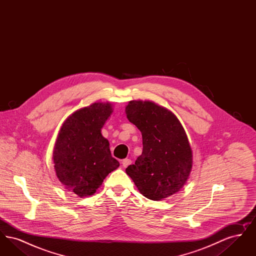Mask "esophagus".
<instances>
[{
    "mask_svg": "<svg viewBox=\"0 0 256 256\" xmlns=\"http://www.w3.org/2000/svg\"><path fill=\"white\" fill-rule=\"evenodd\" d=\"M132 164V160L128 158L122 159V165L124 168H126L128 165H130Z\"/></svg>",
    "mask_w": 256,
    "mask_h": 256,
    "instance_id": "obj_1",
    "label": "esophagus"
}]
</instances>
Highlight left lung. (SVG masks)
Returning a JSON list of instances; mask_svg holds the SVG:
<instances>
[{"label":"left lung","instance_id":"left-lung-1","mask_svg":"<svg viewBox=\"0 0 256 256\" xmlns=\"http://www.w3.org/2000/svg\"><path fill=\"white\" fill-rule=\"evenodd\" d=\"M126 117L142 134L143 152L126 172L139 192L160 200L176 194L186 183L192 169V150L178 119L152 102L132 100Z\"/></svg>","mask_w":256,"mask_h":256}]
</instances>
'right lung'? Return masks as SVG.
I'll return each instance as SVG.
<instances>
[{"label":"right lung","mask_w":256,"mask_h":256,"mask_svg":"<svg viewBox=\"0 0 256 256\" xmlns=\"http://www.w3.org/2000/svg\"><path fill=\"white\" fill-rule=\"evenodd\" d=\"M111 113L110 104L95 102L74 112L61 126L52 154L54 170L60 182L80 196L93 195L120 165L100 134Z\"/></svg>","instance_id":"add662e5"}]
</instances>
